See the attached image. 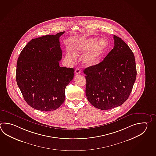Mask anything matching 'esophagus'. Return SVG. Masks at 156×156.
Returning <instances> with one entry per match:
<instances>
[{
    "instance_id": "esophagus-1",
    "label": "esophagus",
    "mask_w": 156,
    "mask_h": 156,
    "mask_svg": "<svg viewBox=\"0 0 156 156\" xmlns=\"http://www.w3.org/2000/svg\"><path fill=\"white\" fill-rule=\"evenodd\" d=\"M75 73H76V75L79 74L80 73V68H76V70H75Z\"/></svg>"
}]
</instances>
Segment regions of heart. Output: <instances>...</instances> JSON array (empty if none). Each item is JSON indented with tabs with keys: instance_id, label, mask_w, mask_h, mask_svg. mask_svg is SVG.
<instances>
[{
	"instance_id": "obj_1",
	"label": "heart",
	"mask_w": 156,
	"mask_h": 156,
	"mask_svg": "<svg viewBox=\"0 0 156 156\" xmlns=\"http://www.w3.org/2000/svg\"><path fill=\"white\" fill-rule=\"evenodd\" d=\"M108 46L106 39L89 38L81 39L76 41L74 45V51L78 55H82L83 66L86 67H93L97 66L102 61L103 55ZM68 57L73 59L76 55L73 53H67Z\"/></svg>"
}]
</instances>
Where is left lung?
Wrapping results in <instances>:
<instances>
[{
  "mask_svg": "<svg viewBox=\"0 0 156 156\" xmlns=\"http://www.w3.org/2000/svg\"><path fill=\"white\" fill-rule=\"evenodd\" d=\"M113 38L114 48L104 60L83 70L87 99L101 110L123 104L130 95L137 76L133 53L121 38L113 35Z\"/></svg>",
  "mask_w": 156,
  "mask_h": 156,
  "instance_id": "obj_1",
  "label": "left lung"
}]
</instances>
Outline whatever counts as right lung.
Wrapping results in <instances>:
<instances>
[{"label": "right lung", "mask_w": 156, "mask_h": 156, "mask_svg": "<svg viewBox=\"0 0 156 156\" xmlns=\"http://www.w3.org/2000/svg\"><path fill=\"white\" fill-rule=\"evenodd\" d=\"M55 35L33 39L23 49L16 64V80L26 102L42 111H54L65 100V89L73 80V68L60 67L62 55Z\"/></svg>", "instance_id": "add662e5"}]
</instances>
